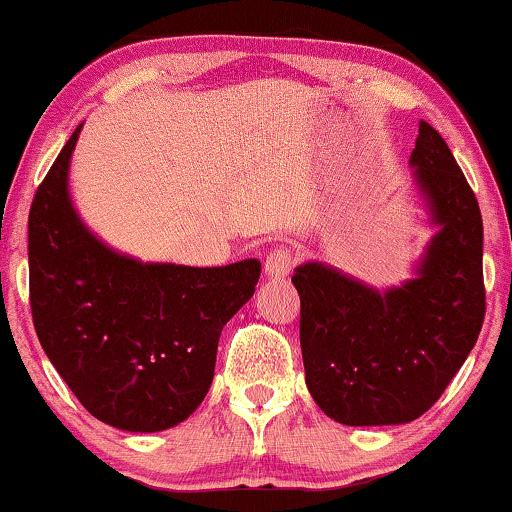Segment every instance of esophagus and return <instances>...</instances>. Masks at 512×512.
Segmentation results:
<instances>
[{"label": "esophagus", "instance_id": "34e87169", "mask_svg": "<svg viewBox=\"0 0 512 512\" xmlns=\"http://www.w3.org/2000/svg\"><path fill=\"white\" fill-rule=\"evenodd\" d=\"M292 266H294L292 250L276 248V250H271L269 255H266L264 273H266V278L280 280V278H287V276H289V271H292Z\"/></svg>", "mask_w": 512, "mask_h": 512}]
</instances>
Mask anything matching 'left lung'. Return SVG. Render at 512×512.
<instances>
[{
  "mask_svg": "<svg viewBox=\"0 0 512 512\" xmlns=\"http://www.w3.org/2000/svg\"><path fill=\"white\" fill-rule=\"evenodd\" d=\"M409 165L437 227L400 287L377 289L324 262L296 266L305 386L342 425H402L441 398L485 317L483 218L434 128L418 124Z\"/></svg>",
  "mask_w": 512,
  "mask_h": 512,
  "instance_id": "8db88e82",
  "label": "left lung"
}]
</instances>
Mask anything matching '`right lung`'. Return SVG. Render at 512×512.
<instances>
[{
	"label": "right lung",
	"mask_w": 512,
	"mask_h": 512,
	"mask_svg": "<svg viewBox=\"0 0 512 512\" xmlns=\"http://www.w3.org/2000/svg\"><path fill=\"white\" fill-rule=\"evenodd\" d=\"M82 124L29 211V301L38 340L91 416L160 432L200 407L223 326L255 294L262 264L142 262L82 223L68 167Z\"/></svg>",
	"instance_id": "1"
}]
</instances>
